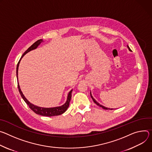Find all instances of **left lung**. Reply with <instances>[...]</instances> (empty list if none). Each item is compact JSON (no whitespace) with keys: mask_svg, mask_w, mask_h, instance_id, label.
Wrapping results in <instances>:
<instances>
[{"mask_svg":"<svg viewBox=\"0 0 152 152\" xmlns=\"http://www.w3.org/2000/svg\"><path fill=\"white\" fill-rule=\"evenodd\" d=\"M127 48H129V50H130V51H132V50L130 49V48H129V46L127 45ZM91 98H92V99H93V101H94V102L96 104V105H98V106H99V107H102L103 109H105V110H109V109H110V110H112V109H110V108H107V107H104V106H102V105H101V104H99L98 102H96V101L93 98V96H92V94H91Z\"/></svg>","mask_w":152,"mask_h":152,"instance_id":"8db88e82","label":"left lung"}]
</instances>
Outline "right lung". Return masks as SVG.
<instances>
[{
  "label": "right lung",
  "mask_w": 152,
  "mask_h": 152,
  "mask_svg": "<svg viewBox=\"0 0 152 152\" xmlns=\"http://www.w3.org/2000/svg\"><path fill=\"white\" fill-rule=\"evenodd\" d=\"M43 42V40L40 39L38 40L37 42H36L34 43H33L23 53V54L22 55V56L21 57L20 60L19 61L18 65H17V68H16V74H17V78L18 80V68H19V63L20 61L22 59V58L28 52L31 51V50L35 49L37 48V46L42 43ZM18 89L20 92V94L21 95V96L22 97V98L23 99V100L25 102V103L28 105V106L29 107V108L34 112H35L36 114L42 115V116H57V115H61L62 113H63L68 108L69 106V103L71 99V96H72V90H71L69 94L68 95H67V100L66 103L59 107H51V108H44V107H40L36 106H34V104L30 103L27 100V99L25 97V96L23 95L22 92L21 91V89L20 88L19 85V82H18Z\"/></svg>",
  "instance_id": "1"
}]
</instances>
